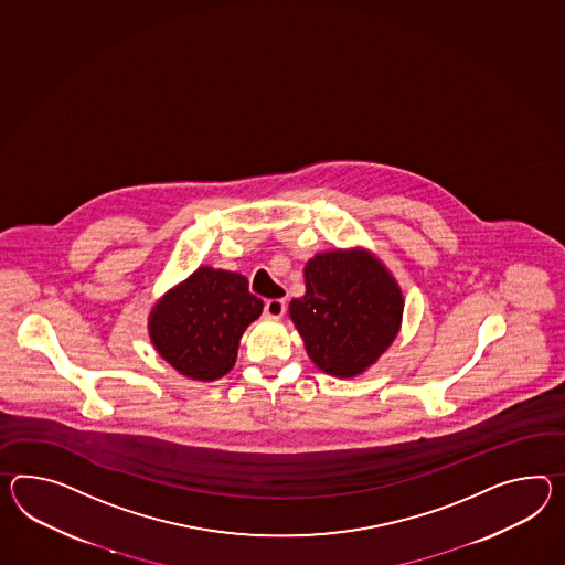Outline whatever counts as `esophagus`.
Returning <instances> with one entry per match:
<instances>
[{
    "label": "esophagus",
    "mask_w": 565,
    "mask_h": 565,
    "mask_svg": "<svg viewBox=\"0 0 565 565\" xmlns=\"http://www.w3.org/2000/svg\"><path fill=\"white\" fill-rule=\"evenodd\" d=\"M286 312V300L281 298H274V300H267L265 302V315L269 318H281Z\"/></svg>",
    "instance_id": "1"
}]
</instances>
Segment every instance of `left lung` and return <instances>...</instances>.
I'll list each match as a JSON object with an SVG mask.
<instances>
[{
	"label": "left lung",
	"mask_w": 565,
	"mask_h": 565,
	"mask_svg": "<svg viewBox=\"0 0 565 565\" xmlns=\"http://www.w3.org/2000/svg\"><path fill=\"white\" fill-rule=\"evenodd\" d=\"M306 294L289 318L320 372L351 380L367 372L398 337L404 296L367 248L317 253L303 267Z\"/></svg>",
	"instance_id": "left-lung-1"
}]
</instances>
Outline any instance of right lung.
<instances>
[{
    "mask_svg": "<svg viewBox=\"0 0 565 565\" xmlns=\"http://www.w3.org/2000/svg\"><path fill=\"white\" fill-rule=\"evenodd\" d=\"M262 312L247 277L204 265L154 302L149 337L183 377L214 382L233 370L241 337Z\"/></svg>",
    "mask_w": 565,
    "mask_h": 565,
    "instance_id": "add662e5",
    "label": "right lung"
}]
</instances>
